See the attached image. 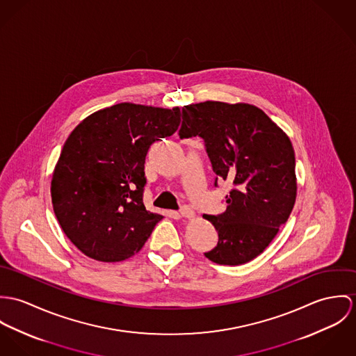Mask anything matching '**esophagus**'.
<instances>
[{"label": "esophagus", "instance_id": "esophagus-1", "mask_svg": "<svg viewBox=\"0 0 356 356\" xmlns=\"http://www.w3.org/2000/svg\"><path fill=\"white\" fill-rule=\"evenodd\" d=\"M180 214H181V217L191 218V217H194V210H193L191 206L184 204V206H181V209H180Z\"/></svg>", "mask_w": 356, "mask_h": 356}]
</instances>
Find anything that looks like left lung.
I'll return each instance as SVG.
<instances>
[{
	"mask_svg": "<svg viewBox=\"0 0 356 356\" xmlns=\"http://www.w3.org/2000/svg\"><path fill=\"white\" fill-rule=\"evenodd\" d=\"M180 138L200 136L217 180H228L227 210L203 214L218 232L204 257L218 265H243L275 238L296 199L295 153L289 138L259 108L206 101L181 111Z\"/></svg>",
	"mask_w": 356,
	"mask_h": 356,
	"instance_id": "1",
	"label": "left lung"
}]
</instances>
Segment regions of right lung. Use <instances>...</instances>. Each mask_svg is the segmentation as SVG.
Instances as JSON below:
<instances>
[{"instance_id":"add662e5","label":"right lung","mask_w":356,"mask_h":356,"mask_svg":"<svg viewBox=\"0 0 356 356\" xmlns=\"http://www.w3.org/2000/svg\"><path fill=\"white\" fill-rule=\"evenodd\" d=\"M180 109L122 102L83 120L68 136L51 179L54 214L68 238L97 261L135 255L162 216L146 210L145 161L173 135Z\"/></svg>"}]
</instances>
